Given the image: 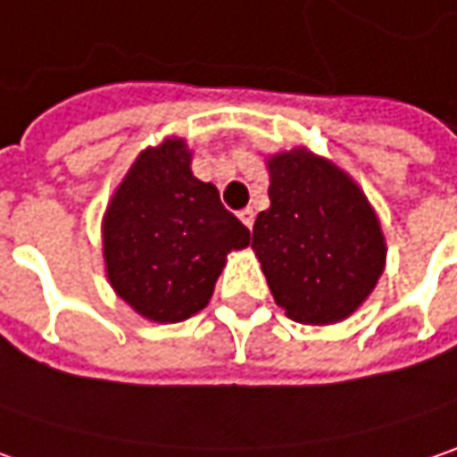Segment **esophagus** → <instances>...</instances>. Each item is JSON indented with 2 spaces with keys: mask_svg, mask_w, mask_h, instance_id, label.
<instances>
[{
  "mask_svg": "<svg viewBox=\"0 0 457 457\" xmlns=\"http://www.w3.org/2000/svg\"><path fill=\"white\" fill-rule=\"evenodd\" d=\"M237 217H240V222H243L248 229L253 228V222H255V212H253V209H240V212H237Z\"/></svg>",
  "mask_w": 457,
  "mask_h": 457,
  "instance_id": "obj_1",
  "label": "esophagus"
}]
</instances>
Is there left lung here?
Segmentation results:
<instances>
[{
    "instance_id": "1",
    "label": "left lung",
    "mask_w": 457,
    "mask_h": 457,
    "mask_svg": "<svg viewBox=\"0 0 457 457\" xmlns=\"http://www.w3.org/2000/svg\"><path fill=\"white\" fill-rule=\"evenodd\" d=\"M268 170L270 207L253 225V250L270 294L294 322H340L384 270L378 220L343 170L307 150L273 155Z\"/></svg>"
}]
</instances>
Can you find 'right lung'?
<instances>
[{"label":"right lung","instance_id":"add662e5","mask_svg":"<svg viewBox=\"0 0 457 457\" xmlns=\"http://www.w3.org/2000/svg\"><path fill=\"white\" fill-rule=\"evenodd\" d=\"M189 163L184 140L140 153L104 217L112 287L153 322H181L207 307L225 255L250 243V229Z\"/></svg>","mask_w":457,"mask_h":457}]
</instances>
